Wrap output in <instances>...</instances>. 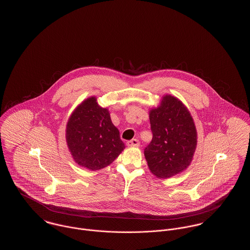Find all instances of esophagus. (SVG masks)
Masks as SVG:
<instances>
[{"label":"esophagus","mask_w":250,"mask_h":250,"mask_svg":"<svg viewBox=\"0 0 250 250\" xmlns=\"http://www.w3.org/2000/svg\"><path fill=\"white\" fill-rule=\"evenodd\" d=\"M126 144L129 147H138L140 145V142L137 139H133V140H131L129 142H127Z\"/></svg>","instance_id":"1"}]
</instances>
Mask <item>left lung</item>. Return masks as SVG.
<instances>
[{"label":"left lung","instance_id":"obj_1","mask_svg":"<svg viewBox=\"0 0 250 250\" xmlns=\"http://www.w3.org/2000/svg\"><path fill=\"white\" fill-rule=\"evenodd\" d=\"M152 142L144 155L153 174L169 178L190 165L197 147V130L190 112L178 98L166 95L149 113Z\"/></svg>","mask_w":250,"mask_h":250}]
</instances>
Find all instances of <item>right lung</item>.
Here are the masks:
<instances>
[{
  "mask_svg": "<svg viewBox=\"0 0 250 250\" xmlns=\"http://www.w3.org/2000/svg\"><path fill=\"white\" fill-rule=\"evenodd\" d=\"M65 137L74 160L90 170L108 166L125 148L108 110L97 104L95 96L84 100L73 111Z\"/></svg>",
  "mask_w": 250,
  "mask_h": 250,
  "instance_id": "1",
  "label": "right lung"
}]
</instances>
